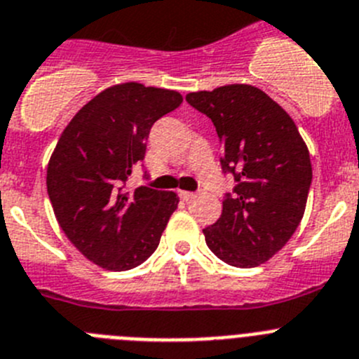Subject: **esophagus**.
I'll return each mask as SVG.
<instances>
[{"instance_id":"34e87169","label":"esophagus","mask_w":359,"mask_h":359,"mask_svg":"<svg viewBox=\"0 0 359 359\" xmlns=\"http://www.w3.org/2000/svg\"><path fill=\"white\" fill-rule=\"evenodd\" d=\"M179 196H180V198H182V200H186V202H187V200H193V198H195V193H191V191H179Z\"/></svg>"}]
</instances>
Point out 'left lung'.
<instances>
[{
    "mask_svg": "<svg viewBox=\"0 0 359 359\" xmlns=\"http://www.w3.org/2000/svg\"><path fill=\"white\" fill-rule=\"evenodd\" d=\"M186 102L208 116L232 173L222 216L203 229L205 243L231 266L252 268L273 257L304 216L313 172L309 151L290 114L247 83L189 93Z\"/></svg>",
    "mask_w": 359,
    "mask_h": 359,
    "instance_id": "1",
    "label": "left lung"
}]
</instances>
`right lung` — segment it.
Masks as SVG:
<instances>
[{"mask_svg":"<svg viewBox=\"0 0 359 359\" xmlns=\"http://www.w3.org/2000/svg\"><path fill=\"white\" fill-rule=\"evenodd\" d=\"M182 103L177 91L112 86L64 128L48 163V196L60 229L89 261L112 272L140 266L156 252L179 196L125 184L144 159L151 125Z\"/></svg>","mask_w":359,"mask_h":359,"instance_id":"1","label":"right lung"}]
</instances>
